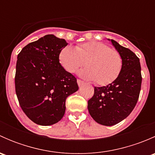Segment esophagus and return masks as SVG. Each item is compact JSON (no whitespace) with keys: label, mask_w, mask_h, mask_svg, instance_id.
<instances>
[{"label":"esophagus","mask_w":155,"mask_h":155,"mask_svg":"<svg viewBox=\"0 0 155 155\" xmlns=\"http://www.w3.org/2000/svg\"><path fill=\"white\" fill-rule=\"evenodd\" d=\"M77 83H78V85H79V86H81V85H84V83H85V82H84L83 81L80 80V79H77Z\"/></svg>","instance_id":"34e87169"}]
</instances>
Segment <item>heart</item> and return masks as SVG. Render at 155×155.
<instances>
[{
    "label": "heart",
    "instance_id": "obj_1",
    "mask_svg": "<svg viewBox=\"0 0 155 155\" xmlns=\"http://www.w3.org/2000/svg\"><path fill=\"white\" fill-rule=\"evenodd\" d=\"M59 62L73 73L85 65L79 75L98 85H107L118 78L122 68V58L117 50L100 42H87L76 48L65 46L59 53Z\"/></svg>",
    "mask_w": 155,
    "mask_h": 155
}]
</instances>
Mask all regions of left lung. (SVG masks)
Masks as SVG:
<instances>
[{
    "label": "left lung",
    "instance_id": "left-lung-1",
    "mask_svg": "<svg viewBox=\"0 0 155 155\" xmlns=\"http://www.w3.org/2000/svg\"><path fill=\"white\" fill-rule=\"evenodd\" d=\"M111 42L122 58L121 73L107 86L94 87L93 97L87 101L91 116L105 126L115 125L130 114L138 101L142 84L139 58L115 40Z\"/></svg>",
    "mask_w": 155,
    "mask_h": 155
}]
</instances>
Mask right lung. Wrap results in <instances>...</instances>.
Listing matches in <instances>:
<instances>
[{
  "mask_svg": "<svg viewBox=\"0 0 155 155\" xmlns=\"http://www.w3.org/2000/svg\"><path fill=\"white\" fill-rule=\"evenodd\" d=\"M67 45L64 39L48 34L30 43L18 54L17 98L25 115L40 125L58 122L65 113L67 97L79 89L76 77L59 62V53Z\"/></svg>",
  "mask_w": 155,
  "mask_h": 155,
  "instance_id": "1",
  "label": "right lung"
}]
</instances>
